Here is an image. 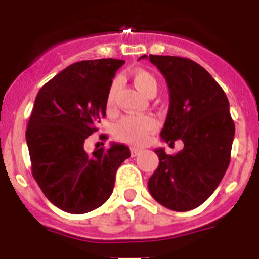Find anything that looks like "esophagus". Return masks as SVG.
<instances>
[{
  "instance_id": "obj_1",
  "label": "esophagus",
  "mask_w": 259,
  "mask_h": 259,
  "mask_svg": "<svg viewBox=\"0 0 259 259\" xmlns=\"http://www.w3.org/2000/svg\"><path fill=\"white\" fill-rule=\"evenodd\" d=\"M130 150H132V156H138L140 153H142L143 149L138 148V146H132V148H130Z\"/></svg>"
}]
</instances>
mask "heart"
I'll use <instances>...</instances> for the list:
<instances>
[{
	"label": "heart",
	"mask_w": 259,
	"mask_h": 259,
	"mask_svg": "<svg viewBox=\"0 0 259 259\" xmlns=\"http://www.w3.org/2000/svg\"><path fill=\"white\" fill-rule=\"evenodd\" d=\"M133 81L135 86L145 94L146 96L155 95L158 90V80L155 79L151 72L143 69H137L132 74ZM117 88H119V80H114L111 82L106 98V105L108 109H113L115 95H116ZM156 127V121L153 116L142 115V116H125L117 122L116 125V137L120 140L132 144L142 145L148 140L149 134Z\"/></svg>",
	"instance_id": "obj_1"
}]
</instances>
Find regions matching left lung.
<instances>
[{
  "instance_id": "left-lung-1",
  "label": "left lung",
  "mask_w": 259,
  "mask_h": 259,
  "mask_svg": "<svg viewBox=\"0 0 259 259\" xmlns=\"http://www.w3.org/2000/svg\"><path fill=\"white\" fill-rule=\"evenodd\" d=\"M165 77L169 110L161 129V140L184 148L168 155L155 149L159 165L149 178L151 197L165 208L187 211L210 197L231 161L234 122L223 89L204 67L178 56L143 55Z\"/></svg>"
}]
</instances>
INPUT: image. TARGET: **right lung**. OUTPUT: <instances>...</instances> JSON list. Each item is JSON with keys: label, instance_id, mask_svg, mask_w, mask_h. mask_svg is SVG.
I'll return each instance as SVG.
<instances>
[{"label": "right lung", "instance_id": "1", "mask_svg": "<svg viewBox=\"0 0 259 259\" xmlns=\"http://www.w3.org/2000/svg\"><path fill=\"white\" fill-rule=\"evenodd\" d=\"M116 59L75 62L38 91L26 130L32 176L61 210L82 214L103 205L130 149L111 144L88 154L86 138L106 115L108 91L120 66Z\"/></svg>", "mask_w": 259, "mask_h": 259}]
</instances>
